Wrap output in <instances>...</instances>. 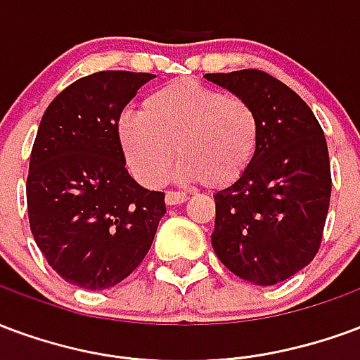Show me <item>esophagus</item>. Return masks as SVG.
<instances>
[{
    "label": "esophagus",
    "mask_w": 360,
    "mask_h": 360,
    "mask_svg": "<svg viewBox=\"0 0 360 360\" xmlns=\"http://www.w3.org/2000/svg\"><path fill=\"white\" fill-rule=\"evenodd\" d=\"M186 199H188V195L182 193V191H167V195H165L167 205H180Z\"/></svg>",
    "instance_id": "1"
}]
</instances>
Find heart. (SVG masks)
I'll return each instance as SVG.
<instances>
[{
    "mask_svg": "<svg viewBox=\"0 0 360 360\" xmlns=\"http://www.w3.org/2000/svg\"><path fill=\"white\" fill-rule=\"evenodd\" d=\"M117 132L126 162L143 186L169 178L176 149L180 180L226 188L255 159L261 120L245 99L184 78L151 91L141 112H122Z\"/></svg>",
    "mask_w": 360,
    "mask_h": 360,
    "instance_id": "1",
    "label": "heart"
}]
</instances>
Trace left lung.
<instances>
[{"label": "left lung", "mask_w": 360, "mask_h": 360, "mask_svg": "<svg viewBox=\"0 0 360 360\" xmlns=\"http://www.w3.org/2000/svg\"><path fill=\"white\" fill-rule=\"evenodd\" d=\"M205 78L245 99L261 120V143L248 172L214 193V253L248 282H284L313 261L322 241L332 193L324 132L311 107L269 72L243 69Z\"/></svg>", "instance_id": "obj_1"}]
</instances>
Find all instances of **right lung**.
<instances>
[{
	"label": "right lung",
	"instance_id": "right-lung-1",
	"mask_svg": "<svg viewBox=\"0 0 360 360\" xmlns=\"http://www.w3.org/2000/svg\"><path fill=\"white\" fill-rule=\"evenodd\" d=\"M155 75L101 70L55 97L30 153L26 205L49 266L84 290L122 282L148 255L165 193L128 170L117 132L126 103Z\"/></svg>",
	"mask_w": 360,
	"mask_h": 360
}]
</instances>
